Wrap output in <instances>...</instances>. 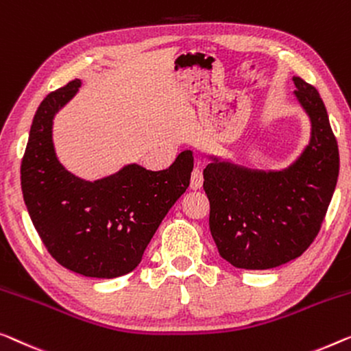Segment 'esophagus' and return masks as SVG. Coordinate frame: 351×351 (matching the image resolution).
Returning a JSON list of instances; mask_svg holds the SVG:
<instances>
[{
	"instance_id": "34e87169",
	"label": "esophagus",
	"mask_w": 351,
	"mask_h": 351,
	"mask_svg": "<svg viewBox=\"0 0 351 351\" xmlns=\"http://www.w3.org/2000/svg\"><path fill=\"white\" fill-rule=\"evenodd\" d=\"M203 186V173L200 169H193L191 175V189L197 191Z\"/></svg>"
}]
</instances>
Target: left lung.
Instances as JSON below:
<instances>
[{"mask_svg":"<svg viewBox=\"0 0 351 351\" xmlns=\"http://www.w3.org/2000/svg\"><path fill=\"white\" fill-rule=\"evenodd\" d=\"M312 123L311 142L289 169L249 170L214 162L203 170L209 230L219 254L243 269H269L295 260L320 232L339 176V148L320 94L293 77Z\"/></svg>","mask_w":351,"mask_h":351,"instance_id":"8db88e82","label":"left lung"}]
</instances>
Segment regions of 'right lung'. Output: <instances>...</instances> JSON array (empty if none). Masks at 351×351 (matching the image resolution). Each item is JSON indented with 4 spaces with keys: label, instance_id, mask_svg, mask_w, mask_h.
I'll use <instances>...</instances> for the list:
<instances>
[{
    "label": "right lung",
    "instance_id": "right-lung-1",
    "mask_svg": "<svg viewBox=\"0 0 351 351\" xmlns=\"http://www.w3.org/2000/svg\"><path fill=\"white\" fill-rule=\"evenodd\" d=\"M75 78L40 102L22 159V192L42 243L61 266L113 279L137 268L162 219L189 187L193 158L182 151L167 170L137 164L97 181L67 171L56 158L51 125L80 88Z\"/></svg>",
    "mask_w": 351,
    "mask_h": 351
}]
</instances>
